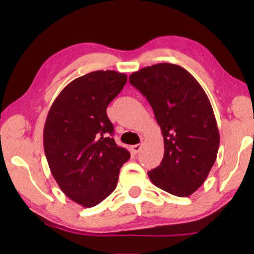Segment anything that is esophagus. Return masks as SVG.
I'll return each instance as SVG.
<instances>
[{"mask_svg": "<svg viewBox=\"0 0 254 254\" xmlns=\"http://www.w3.org/2000/svg\"><path fill=\"white\" fill-rule=\"evenodd\" d=\"M141 149H142V143L134 144V145H132V147H131V150H132L133 153H137V152L140 151Z\"/></svg>", "mask_w": 254, "mask_h": 254, "instance_id": "1", "label": "esophagus"}]
</instances>
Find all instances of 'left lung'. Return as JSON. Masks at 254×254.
I'll return each mask as SVG.
<instances>
[{"label": "left lung", "instance_id": "8db88e82", "mask_svg": "<svg viewBox=\"0 0 254 254\" xmlns=\"http://www.w3.org/2000/svg\"><path fill=\"white\" fill-rule=\"evenodd\" d=\"M151 105L161 128L165 153L149 171L154 186L187 197L207 178L216 160L220 132L213 107L191 74L174 64H157L128 77Z\"/></svg>", "mask_w": 254, "mask_h": 254}]
</instances>
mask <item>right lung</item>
Masks as SVG:
<instances>
[{"mask_svg":"<svg viewBox=\"0 0 254 254\" xmlns=\"http://www.w3.org/2000/svg\"><path fill=\"white\" fill-rule=\"evenodd\" d=\"M126 74L97 70L70 81L47 115L44 148L54 178L64 194L84 207L110 196L130 152L112 134L107 105L127 84Z\"/></svg>","mask_w":254,"mask_h":254,"instance_id":"obj_1","label":"right lung"}]
</instances>
